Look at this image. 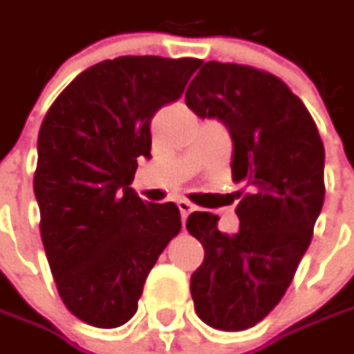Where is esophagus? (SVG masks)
I'll return each mask as SVG.
<instances>
[{
    "mask_svg": "<svg viewBox=\"0 0 354 354\" xmlns=\"http://www.w3.org/2000/svg\"><path fill=\"white\" fill-rule=\"evenodd\" d=\"M177 207H179V211H181V216H183V223L187 221V216L191 214V212L195 211V205L193 203H189V201H185V198H181V201H177Z\"/></svg>",
    "mask_w": 354,
    "mask_h": 354,
    "instance_id": "34e87169",
    "label": "esophagus"
}]
</instances>
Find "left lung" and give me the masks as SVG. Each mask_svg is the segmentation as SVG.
Segmentation results:
<instances>
[{"instance_id":"1","label":"left lung","mask_w":354,"mask_h":354,"mask_svg":"<svg viewBox=\"0 0 354 354\" xmlns=\"http://www.w3.org/2000/svg\"><path fill=\"white\" fill-rule=\"evenodd\" d=\"M185 102L198 118L225 124L232 179L250 189L238 203L234 234L221 232L211 212L187 218L205 248L191 295L207 325L244 331L278 306L309 248L325 198V149L304 102L264 71L205 62Z\"/></svg>"}]
</instances>
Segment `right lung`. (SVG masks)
Returning a JSON list of instances; mask_svg holds the SVG:
<instances>
[{
  "label": "right lung",
  "instance_id": "obj_1",
  "mask_svg": "<svg viewBox=\"0 0 354 354\" xmlns=\"http://www.w3.org/2000/svg\"><path fill=\"white\" fill-rule=\"evenodd\" d=\"M198 59L118 57L62 90L39 129L35 197L48 266L66 309L114 329L138 311L149 270L181 230L175 203L129 187L151 157V118L183 94Z\"/></svg>",
  "mask_w": 354,
  "mask_h": 354
}]
</instances>
